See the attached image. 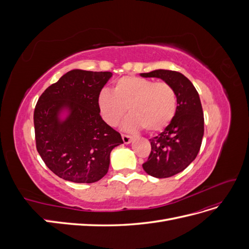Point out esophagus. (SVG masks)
<instances>
[{
  "instance_id": "34e87169",
  "label": "esophagus",
  "mask_w": 249,
  "mask_h": 249,
  "mask_svg": "<svg viewBox=\"0 0 249 249\" xmlns=\"http://www.w3.org/2000/svg\"><path fill=\"white\" fill-rule=\"evenodd\" d=\"M122 137H123V140H124V144H129V143H131V141H132V137H131V136H129V135H124V134H123V135H122Z\"/></svg>"
}]
</instances>
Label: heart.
<instances>
[{
  "label": "heart",
  "instance_id": "obj_1",
  "mask_svg": "<svg viewBox=\"0 0 249 249\" xmlns=\"http://www.w3.org/2000/svg\"><path fill=\"white\" fill-rule=\"evenodd\" d=\"M97 102L110 125H116L129 109L131 115L124 126L130 132L142 127L149 133L161 132L177 112V94L169 84L134 76L117 80L112 91L103 89Z\"/></svg>",
  "mask_w": 249,
  "mask_h": 249
}]
</instances>
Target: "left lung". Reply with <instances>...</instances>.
I'll list each match as a JSON object with an SVG mask.
<instances>
[{
  "instance_id": "1",
  "label": "left lung",
  "mask_w": 249,
  "mask_h": 249,
  "mask_svg": "<svg viewBox=\"0 0 249 249\" xmlns=\"http://www.w3.org/2000/svg\"><path fill=\"white\" fill-rule=\"evenodd\" d=\"M140 76L163 80L177 94L176 115L162 133L149 139L152 152L142 164L147 175L169 178L189 166L200 149L203 112L199 95L190 80L178 71L157 70Z\"/></svg>"
}]
</instances>
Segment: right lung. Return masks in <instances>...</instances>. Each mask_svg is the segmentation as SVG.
I'll list each match as a JSON object with an SVG mask.
<instances>
[{
	"label": "right lung",
	"mask_w": 249,
	"mask_h": 249,
	"mask_svg": "<svg viewBox=\"0 0 249 249\" xmlns=\"http://www.w3.org/2000/svg\"><path fill=\"white\" fill-rule=\"evenodd\" d=\"M110 71L72 70L48 87L34 110L36 148L56 176L94 183L106 176L111 150L122 136L100 115L99 94ZM62 112L67 116L61 118Z\"/></svg>",
	"instance_id": "1"
}]
</instances>
